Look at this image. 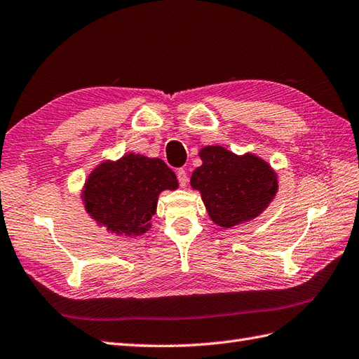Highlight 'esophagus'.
I'll list each match as a JSON object with an SVG mask.
<instances>
[{
	"mask_svg": "<svg viewBox=\"0 0 359 359\" xmlns=\"http://www.w3.org/2000/svg\"><path fill=\"white\" fill-rule=\"evenodd\" d=\"M177 179H179V183H180V187L182 188H185L187 185H188V174H187V171L183 170V168H179L177 170Z\"/></svg>",
	"mask_w": 359,
	"mask_h": 359,
	"instance_id": "esophagus-1",
	"label": "esophagus"
}]
</instances>
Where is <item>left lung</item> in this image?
I'll return each instance as SVG.
<instances>
[{
    "label": "left lung",
    "mask_w": 359,
    "mask_h": 359,
    "mask_svg": "<svg viewBox=\"0 0 359 359\" xmlns=\"http://www.w3.org/2000/svg\"><path fill=\"white\" fill-rule=\"evenodd\" d=\"M200 158L203 163L192 172L191 187L201 192L210 219L219 227L259 217L278 191L275 171L251 153L238 156L221 146H208Z\"/></svg>",
    "instance_id": "obj_1"
}]
</instances>
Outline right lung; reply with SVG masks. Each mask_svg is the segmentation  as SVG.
Returning a JSON list of instances; mask_svg holds the SVG:
<instances>
[{"mask_svg":"<svg viewBox=\"0 0 359 359\" xmlns=\"http://www.w3.org/2000/svg\"><path fill=\"white\" fill-rule=\"evenodd\" d=\"M177 187L176 174L162 159L129 153L90 174L83 200L90 217L108 231L140 236L150 229L159 192Z\"/></svg>","mask_w":359,"mask_h":359,"instance_id":"right-lung-1","label":"right lung"}]
</instances>
